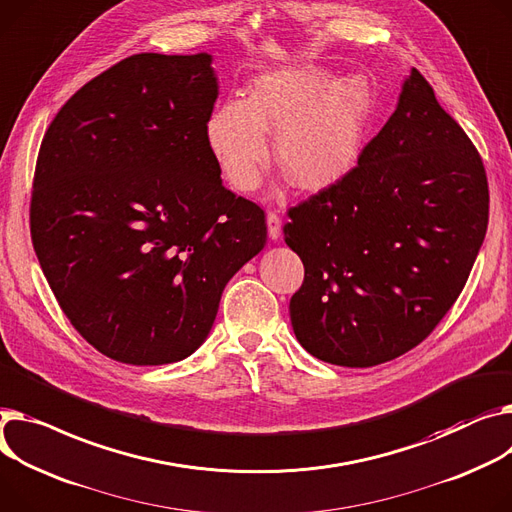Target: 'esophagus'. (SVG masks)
I'll return each mask as SVG.
<instances>
[{
  "label": "esophagus",
  "instance_id": "obj_1",
  "mask_svg": "<svg viewBox=\"0 0 512 512\" xmlns=\"http://www.w3.org/2000/svg\"><path fill=\"white\" fill-rule=\"evenodd\" d=\"M267 234L271 241H276L282 234V222H280V214L276 210H269L267 212Z\"/></svg>",
  "mask_w": 512,
  "mask_h": 512
}]
</instances>
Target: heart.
I'll return each instance as SVG.
<instances>
[{"instance_id": "obj_1", "label": "heart", "mask_w": 512, "mask_h": 512, "mask_svg": "<svg viewBox=\"0 0 512 512\" xmlns=\"http://www.w3.org/2000/svg\"><path fill=\"white\" fill-rule=\"evenodd\" d=\"M372 121L366 78L329 80L321 70H276L253 80L247 100H228L208 121V142L226 179L251 191L269 158L302 191H319L346 177L360 158Z\"/></svg>"}]
</instances>
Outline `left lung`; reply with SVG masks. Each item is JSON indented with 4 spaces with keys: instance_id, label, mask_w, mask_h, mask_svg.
I'll use <instances>...</instances> for the list:
<instances>
[{
    "instance_id": "8db88e82",
    "label": "left lung",
    "mask_w": 512,
    "mask_h": 512,
    "mask_svg": "<svg viewBox=\"0 0 512 512\" xmlns=\"http://www.w3.org/2000/svg\"><path fill=\"white\" fill-rule=\"evenodd\" d=\"M488 214L478 148L412 70L358 164L288 210L286 245L304 265L290 298L300 346L366 368L422 344L459 298Z\"/></svg>"
}]
</instances>
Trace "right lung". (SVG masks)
<instances>
[{"mask_svg":"<svg viewBox=\"0 0 512 512\" xmlns=\"http://www.w3.org/2000/svg\"><path fill=\"white\" fill-rule=\"evenodd\" d=\"M210 63L125 57L65 102L41 142L34 253L74 329L123 364L193 354L224 286L265 245V212L222 185L208 142Z\"/></svg>","mask_w":512,"mask_h":512,"instance_id":"right-lung-1","label":"right lung"}]
</instances>
